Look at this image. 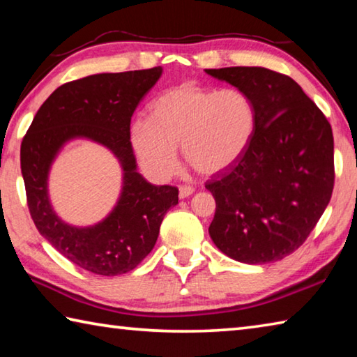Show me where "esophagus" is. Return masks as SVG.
<instances>
[{
  "instance_id": "34e87169",
  "label": "esophagus",
  "mask_w": 357,
  "mask_h": 357,
  "mask_svg": "<svg viewBox=\"0 0 357 357\" xmlns=\"http://www.w3.org/2000/svg\"><path fill=\"white\" fill-rule=\"evenodd\" d=\"M193 193V187L190 185H181L179 187V198H187Z\"/></svg>"
}]
</instances>
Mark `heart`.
<instances>
[{"instance_id":"b5f03b06","label":"heart","mask_w":357,"mask_h":357,"mask_svg":"<svg viewBox=\"0 0 357 357\" xmlns=\"http://www.w3.org/2000/svg\"><path fill=\"white\" fill-rule=\"evenodd\" d=\"M257 130V108L238 88H203L183 83L149 105L148 119L130 126V146L142 170L164 183L184 159L203 174L228 170L245 154Z\"/></svg>"}]
</instances>
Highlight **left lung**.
<instances>
[{"label": "left lung", "instance_id": "8db88e82", "mask_svg": "<svg viewBox=\"0 0 357 357\" xmlns=\"http://www.w3.org/2000/svg\"><path fill=\"white\" fill-rule=\"evenodd\" d=\"M204 72L243 89L257 108L249 149L206 184L215 200L209 236L239 263L279 261L304 244L331 200V124L288 75L244 66Z\"/></svg>", "mask_w": 357, "mask_h": 357}]
</instances>
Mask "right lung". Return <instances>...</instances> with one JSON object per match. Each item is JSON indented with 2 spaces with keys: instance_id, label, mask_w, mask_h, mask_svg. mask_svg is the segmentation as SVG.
Wrapping results in <instances>:
<instances>
[{
  "instance_id": "right-lung-1",
  "label": "right lung",
  "mask_w": 357,
  "mask_h": 357,
  "mask_svg": "<svg viewBox=\"0 0 357 357\" xmlns=\"http://www.w3.org/2000/svg\"><path fill=\"white\" fill-rule=\"evenodd\" d=\"M162 70L94 74L61 84L40 105L22 142V176L36 228L63 257L93 274L135 269L153 250L167 211L178 204L176 187L154 185L137 172L130 146L132 114ZM80 137L107 147L123 170L117 204L88 227L64 222L47 193L52 162L66 144Z\"/></svg>"
}]
</instances>
